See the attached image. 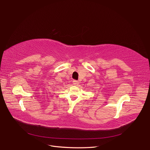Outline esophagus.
<instances>
[{
  "mask_svg": "<svg viewBox=\"0 0 150 150\" xmlns=\"http://www.w3.org/2000/svg\"><path fill=\"white\" fill-rule=\"evenodd\" d=\"M73 84L74 86H78V84H79V82H78V81H76V80H74L73 81Z\"/></svg>",
  "mask_w": 150,
  "mask_h": 150,
  "instance_id": "esophagus-1",
  "label": "esophagus"
}]
</instances>
